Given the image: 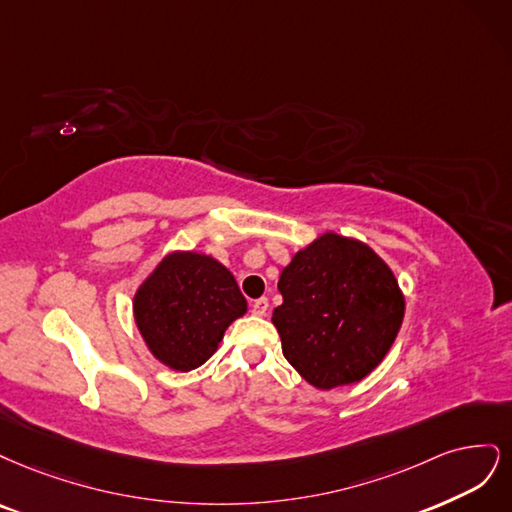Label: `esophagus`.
Wrapping results in <instances>:
<instances>
[{
	"instance_id": "1",
	"label": "esophagus",
	"mask_w": 512,
	"mask_h": 512,
	"mask_svg": "<svg viewBox=\"0 0 512 512\" xmlns=\"http://www.w3.org/2000/svg\"><path fill=\"white\" fill-rule=\"evenodd\" d=\"M251 312L257 317H263L268 312V298H259V300H253L251 304Z\"/></svg>"
}]
</instances>
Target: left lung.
<instances>
[{"mask_svg": "<svg viewBox=\"0 0 512 512\" xmlns=\"http://www.w3.org/2000/svg\"><path fill=\"white\" fill-rule=\"evenodd\" d=\"M272 323L283 355L317 389L351 385L381 364L400 332L404 295L370 246L323 234L280 272Z\"/></svg>", "mask_w": 512, "mask_h": 512, "instance_id": "left-lung-1", "label": "left lung"}]
</instances>
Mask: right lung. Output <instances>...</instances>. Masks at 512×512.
<instances>
[{
  "instance_id": "right-lung-1",
  "label": "right lung",
  "mask_w": 512,
  "mask_h": 512,
  "mask_svg": "<svg viewBox=\"0 0 512 512\" xmlns=\"http://www.w3.org/2000/svg\"><path fill=\"white\" fill-rule=\"evenodd\" d=\"M246 312L236 278L217 259L172 253L134 298V315L151 353L172 370L189 372L219 349L225 329Z\"/></svg>"
}]
</instances>
